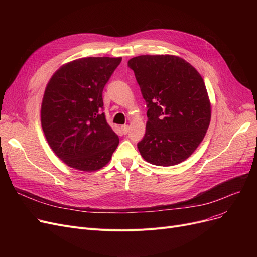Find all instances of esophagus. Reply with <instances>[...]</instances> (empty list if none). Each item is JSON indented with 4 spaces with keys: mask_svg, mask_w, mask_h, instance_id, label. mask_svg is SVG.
<instances>
[{
    "mask_svg": "<svg viewBox=\"0 0 257 257\" xmlns=\"http://www.w3.org/2000/svg\"><path fill=\"white\" fill-rule=\"evenodd\" d=\"M120 130H121V132H123V134H127V132L129 131V126H128V125L121 126V127H120Z\"/></svg>",
    "mask_w": 257,
    "mask_h": 257,
    "instance_id": "34e87169",
    "label": "esophagus"
}]
</instances>
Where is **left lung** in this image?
<instances>
[{"label":"left lung","instance_id":"8db88e82","mask_svg":"<svg viewBox=\"0 0 257 257\" xmlns=\"http://www.w3.org/2000/svg\"><path fill=\"white\" fill-rule=\"evenodd\" d=\"M144 99L148 121L138 144L149 164L171 167L190 157L209 127L211 105L199 72L175 55H141L128 61Z\"/></svg>","mask_w":257,"mask_h":257}]
</instances>
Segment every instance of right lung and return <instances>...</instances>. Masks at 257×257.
I'll return each instance as SVG.
<instances>
[{
  "instance_id": "add662e5",
  "label": "right lung",
  "mask_w": 257,
  "mask_h": 257,
  "mask_svg": "<svg viewBox=\"0 0 257 257\" xmlns=\"http://www.w3.org/2000/svg\"><path fill=\"white\" fill-rule=\"evenodd\" d=\"M120 61L79 58L61 65L49 80L40 120L52 151L66 166L93 172L110 161L119 141L102 112V92Z\"/></svg>"
}]
</instances>
